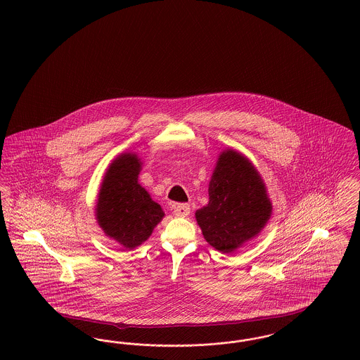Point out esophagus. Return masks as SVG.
Here are the masks:
<instances>
[{
  "instance_id": "34e87169",
  "label": "esophagus",
  "mask_w": 360,
  "mask_h": 360,
  "mask_svg": "<svg viewBox=\"0 0 360 360\" xmlns=\"http://www.w3.org/2000/svg\"><path fill=\"white\" fill-rule=\"evenodd\" d=\"M174 214L178 217H186L190 214V206L188 204H179L174 207Z\"/></svg>"
}]
</instances>
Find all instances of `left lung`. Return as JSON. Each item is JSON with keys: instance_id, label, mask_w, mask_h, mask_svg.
Masks as SVG:
<instances>
[{"instance_id": "1", "label": "left lung", "mask_w": 360, "mask_h": 360, "mask_svg": "<svg viewBox=\"0 0 360 360\" xmlns=\"http://www.w3.org/2000/svg\"><path fill=\"white\" fill-rule=\"evenodd\" d=\"M209 202L195 212L206 241L224 254L255 238L273 205L254 165L235 150L223 151L209 182Z\"/></svg>"}]
</instances>
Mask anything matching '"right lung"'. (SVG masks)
Listing matches in <instances>:
<instances>
[{"label":"right lung","mask_w":360,"mask_h":360,"mask_svg":"<svg viewBox=\"0 0 360 360\" xmlns=\"http://www.w3.org/2000/svg\"><path fill=\"white\" fill-rule=\"evenodd\" d=\"M141 162L136 154H122L103 176L96 205V219L106 236L125 248L148 239L165 217L159 204L137 182Z\"/></svg>","instance_id":"right-lung-1"}]
</instances>
